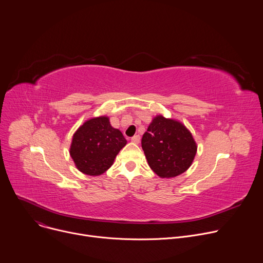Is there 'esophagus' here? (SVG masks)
I'll return each instance as SVG.
<instances>
[{"label": "esophagus", "instance_id": "1", "mask_svg": "<svg viewBox=\"0 0 263 263\" xmlns=\"http://www.w3.org/2000/svg\"><path fill=\"white\" fill-rule=\"evenodd\" d=\"M139 139H140V136H139V135H134L133 137H131V141L134 142V144H138Z\"/></svg>", "mask_w": 263, "mask_h": 263}]
</instances>
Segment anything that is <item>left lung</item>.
<instances>
[{
  "label": "left lung",
  "mask_w": 263,
  "mask_h": 263,
  "mask_svg": "<svg viewBox=\"0 0 263 263\" xmlns=\"http://www.w3.org/2000/svg\"><path fill=\"white\" fill-rule=\"evenodd\" d=\"M141 148L150 168L161 178L185 172L197 152L196 142L181 123L157 115L142 135Z\"/></svg>",
  "instance_id": "1"
}]
</instances>
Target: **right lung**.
Instances as JSON below:
<instances>
[{
	"mask_svg": "<svg viewBox=\"0 0 263 263\" xmlns=\"http://www.w3.org/2000/svg\"><path fill=\"white\" fill-rule=\"evenodd\" d=\"M126 144L123 133L110 125L109 117H94L85 122L73 134L70 155L82 173L99 176L113 164Z\"/></svg>",
	"mask_w": 263,
	"mask_h": 263,
	"instance_id": "1",
	"label": "right lung"
}]
</instances>
